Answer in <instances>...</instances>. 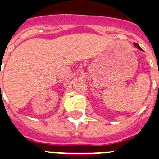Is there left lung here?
Wrapping results in <instances>:
<instances>
[{"label":"left lung","mask_w":159,"mask_h":159,"mask_svg":"<svg viewBox=\"0 0 159 159\" xmlns=\"http://www.w3.org/2000/svg\"><path fill=\"white\" fill-rule=\"evenodd\" d=\"M134 46H135L136 48H139V50H142V49H141V48H140V47H139V45L138 43H134Z\"/></svg>","instance_id":"1"}]
</instances>
